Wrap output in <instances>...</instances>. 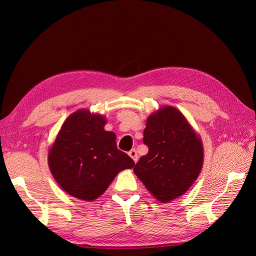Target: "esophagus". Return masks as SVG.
I'll return each mask as SVG.
<instances>
[{"instance_id": "obj_1", "label": "esophagus", "mask_w": 256, "mask_h": 256, "mask_svg": "<svg viewBox=\"0 0 256 256\" xmlns=\"http://www.w3.org/2000/svg\"><path fill=\"white\" fill-rule=\"evenodd\" d=\"M128 154L129 156L134 159V161L136 162H138V154H136V150H131L129 152H128Z\"/></svg>"}]
</instances>
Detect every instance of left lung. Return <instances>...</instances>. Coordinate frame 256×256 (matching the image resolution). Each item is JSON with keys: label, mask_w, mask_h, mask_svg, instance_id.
Returning <instances> with one entry per match:
<instances>
[{"label": "left lung", "mask_w": 256, "mask_h": 256, "mask_svg": "<svg viewBox=\"0 0 256 256\" xmlns=\"http://www.w3.org/2000/svg\"><path fill=\"white\" fill-rule=\"evenodd\" d=\"M143 142L148 152L140 158L134 171L146 189L162 203L187 192L202 170L204 148L184 114L171 106L150 114Z\"/></svg>", "instance_id": "1"}]
</instances>
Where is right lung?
Returning <instances> with one entry per match:
<instances>
[{"mask_svg": "<svg viewBox=\"0 0 256 256\" xmlns=\"http://www.w3.org/2000/svg\"><path fill=\"white\" fill-rule=\"evenodd\" d=\"M106 124L102 114L76 111L66 118L50 147V171L69 196L94 200L120 171L134 168V160L116 146L115 134L104 130Z\"/></svg>", "mask_w": 256, "mask_h": 256, "instance_id": "1", "label": "right lung"}]
</instances>
